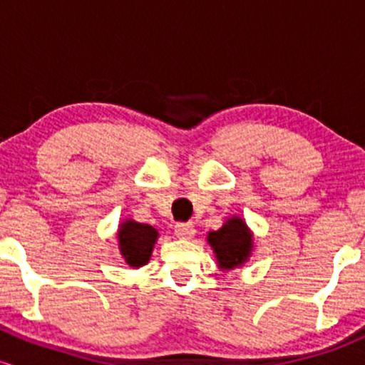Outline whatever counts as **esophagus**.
<instances>
[{"instance_id": "34e87169", "label": "esophagus", "mask_w": 365, "mask_h": 365, "mask_svg": "<svg viewBox=\"0 0 365 365\" xmlns=\"http://www.w3.org/2000/svg\"><path fill=\"white\" fill-rule=\"evenodd\" d=\"M175 235L178 238H183V240H188L195 235V228L192 223H178L175 226Z\"/></svg>"}]
</instances>
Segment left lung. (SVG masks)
Returning a JSON list of instances; mask_svg holds the SVG:
<instances>
[{
    "label": "left lung",
    "mask_w": 365,
    "mask_h": 365,
    "mask_svg": "<svg viewBox=\"0 0 365 365\" xmlns=\"http://www.w3.org/2000/svg\"><path fill=\"white\" fill-rule=\"evenodd\" d=\"M207 242L215 250L217 266L223 271L235 269L247 262L254 247L249 226L238 216L226 220L217 232H209Z\"/></svg>",
    "instance_id": "obj_1"
}]
</instances>
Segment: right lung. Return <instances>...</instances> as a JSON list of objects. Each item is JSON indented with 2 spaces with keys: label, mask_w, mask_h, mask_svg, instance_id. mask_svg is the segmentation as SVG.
Instances as JSON below:
<instances>
[{
  "label": "right lung",
  "mask_w": 365,
  "mask_h": 365,
  "mask_svg": "<svg viewBox=\"0 0 365 365\" xmlns=\"http://www.w3.org/2000/svg\"><path fill=\"white\" fill-rule=\"evenodd\" d=\"M158 230L150 225L127 220L118 228V247L121 257L132 267H140L149 262L154 244L158 240Z\"/></svg>",
  "instance_id": "add662e5"
}]
</instances>
